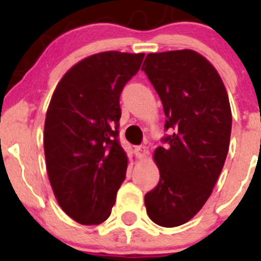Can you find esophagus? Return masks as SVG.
Instances as JSON below:
<instances>
[{
	"mask_svg": "<svg viewBox=\"0 0 261 261\" xmlns=\"http://www.w3.org/2000/svg\"><path fill=\"white\" fill-rule=\"evenodd\" d=\"M136 155H138L139 159H144L147 155V147L145 145H140L136 147Z\"/></svg>",
	"mask_w": 261,
	"mask_h": 261,
	"instance_id": "1",
	"label": "esophagus"
}]
</instances>
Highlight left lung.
I'll list each match as a JSON object with an SVG mask.
<instances>
[{
    "mask_svg": "<svg viewBox=\"0 0 261 261\" xmlns=\"http://www.w3.org/2000/svg\"><path fill=\"white\" fill-rule=\"evenodd\" d=\"M141 70L162 99L172 135L154 151L160 179L145 194L147 216L163 227L188 222L203 207L221 174L232 116L215 67L193 50L147 54Z\"/></svg>",
    "mask_w": 261,
    "mask_h": 261,
    "instance_id": "left-lung-1",
    "label": "left lung"
}]
</instances>
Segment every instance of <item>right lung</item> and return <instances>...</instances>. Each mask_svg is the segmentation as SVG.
I'll return each mask as SVG.
<instances>
[{
  "label": "right lung",
  "instance_id": "1",
  "mask_svg": "<svg viewBox=\"0 0 261 261\" xmlns=\"http://www.w3.org/2000/svg\"><path fill=\"white\" fill-rule=\"evenodd\" d=\"M143 59V53L91 55L70 68L53 93L44 126L46 170L59 206L82 225L110 217L126 178L120 96Z\"/></svg>",
  "mask_w": 261,
  "mask_h": 261
}]
</instances>
